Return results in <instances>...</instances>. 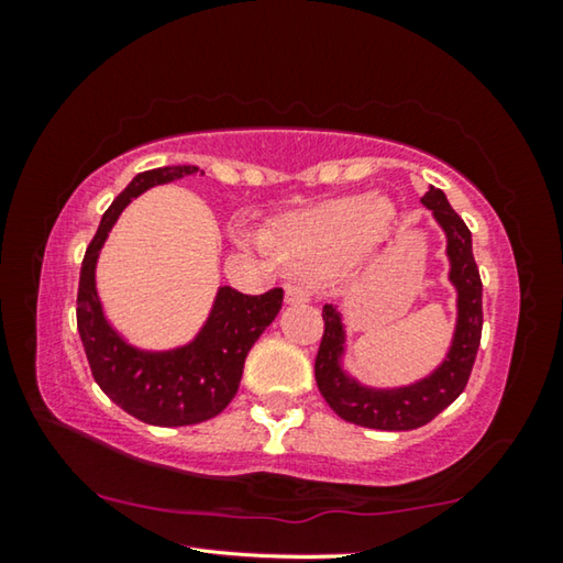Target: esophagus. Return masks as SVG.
<instances>
[{
	"label": "esophagus",
	"instance_id": "1",
	"mask_svg": "<svg viewBox=\"0 0 563 563\" xmlns=\"http://www.w3.org/2000/svg\"><path fill=\"white\" fill-rule=\"evenodd\" d=\"M310 300V290L305 288L300 280H290L285 285V302L288 305H300V302H308Z\"/></svg>",
	"mask_w": 563,
	"mask_h": 563
}]
</instances>
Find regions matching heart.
Segmentation results:
<instances>
[{"instance_id":"heart-1","label":"heart","mask_w":563,"mask_h":563,"mask_svg":"<svg viewBox=\"0 0 563 563\" xmlns=\"http://www.w3.org/2000/svg\"><path fill=\"white\" fill-rule=\"evenodd\" d=\"M393 221L395 208L385 198L345 196L283 218L265 238V247L283 263L328 271L383 241Z\"/></svg>"}]
</instances>
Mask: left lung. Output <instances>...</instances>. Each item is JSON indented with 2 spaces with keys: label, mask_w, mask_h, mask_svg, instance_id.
Segmentation results:
<instances>
[{
  "label": "left lung",
  "mask_w": 563,
  "mask_h": 563,
  "mask_svg": "<svg viewBox=\"0 0 563 563\" xmlns=\"http://www.w3.org/2000/svg\"><path fill=\"white\" fill-rule=\"evenodd\" d=\"M422 203L434 213V221L446 235V258H450V280L456 288V328L452 347L440 367L430 377L415 385L395 389H375L360 385L340 365L345 352V328L340 312L325 305L322 308L320 350L316 357V379L320 395L332 412L345 422L369 427V430L405 432L417 430L450 407L464 393L472 375L482 340V278L472 253V233L440 188H430Z\"/></svg>",
  "instance_id": "8db88e82"
}]
</instances>
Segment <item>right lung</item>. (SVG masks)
<instances>
[{
    "instance_id": "add662e5",
    "label": "right lung",
    "mask_w": 563,
    "mask_h": 563,
    "mask_svg": "<svg viewBox=\"0 0 563 563\" xmlns=\"http://www.w3.org/2000/svg\"><path fill=\"white\" fill-rule=\"evenodd\" d=\"M196 174L198 166H164L144 170L121 190L87 247L76 295V328L97 385L123 412L156 427L198 424L221 415L241 385L247 352L283 305V288L243 295L225 285L196 340L168 352L133 347L109 325L97 292V261L113 223L131 198L151 186Z\"/></svg>"
}]
</instances>
